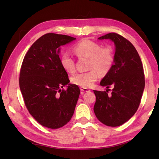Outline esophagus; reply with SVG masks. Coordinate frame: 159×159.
<instances>
[{
    "mask_svg": "<svg viewBox=\"0 0 159 159\" xmlns=\"http://www.w3.org/2000/svg\"><path fill=\"white\" fill-rule=\"evenodd\" d=\"M80 90L82 91V92H90V89H88V88H85V87H80Z\"/></svg>",
    "mask_w": 159,
    "mask_h": 159,
    "instance_id": "esophagus-1",
    "label": "esophagus"
}]
</instances>
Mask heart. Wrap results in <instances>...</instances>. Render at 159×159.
Segmentation results:
<instances>
[{
	"mask_svg": "<svg viewBox=\"0 0 159 159\" xmlns=\"http://www.w3.org/2000/svg\"><path fill=\"white\" fill-rule=\"evenodd\" d=\"M73 50L79 58H89L88 72L77 73L71 78L74 85L85 88L93 85L100 74H107L111 70L114 63V54L111 46L102 47L100 43L89 39H84L76 43ZM63 68L69 73L75 72V63L68 53H63L60 57Z\"/></svg>",
	"mask_w": 159,
	"mask_h": 159,
	"instance_id": "obj_1",
	"label": "heart"
}]
</instances>
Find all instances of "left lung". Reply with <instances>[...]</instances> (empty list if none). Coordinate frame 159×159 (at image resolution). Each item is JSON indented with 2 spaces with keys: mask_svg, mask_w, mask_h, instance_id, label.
<instances>
[{
  "mask_svg": "<svg viewBox=\"0 0 159 159\" xmlns=\"http://www.w3.org/2000/svg\"><path fill=\"white\" fill-rule=\"evenodd\" d=\"M109 39L116 45L114 64L101 80L100 85L108 90H93L96 101L93 111L96 117L108 126L122 125L136 113L141 102L145 87L143 67L140 57L131 42L116 33L100 37Z\"/></svg>",
  "mask_w": 159,
  "mask_h": 159,
  "instance_id": "obj_1",
  "label": "left lung"
}]
</instances>
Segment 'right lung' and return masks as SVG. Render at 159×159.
<instances>
[{"label":"right lung","mask_w":159,"mask_h":159,"mask_svg":"<svg viewBox=\"0 0 159 159\" xmlns=\"http://www.w3.org/2000/svg\"><path fill=\"white\" fill-rule=\"evenodd\" d=\"M76 38L46 33L26 52L20 72L19 85L25 106L39 124L52 129L72 118L80 94L79 87L69 84L60 63V47ZM68 84V89L63 87Z\"/></svg>","instance_id":"add662e5"}]
</instances>
